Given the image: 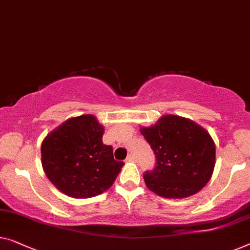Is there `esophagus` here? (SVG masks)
I'll list each match as a JSON object with an SVG mask.
<instances>
[{"mask_svg":"<svg viewBox=\"0 0 250 250\" xmlns=\"http://www.w3.org/2000/svg\"><path fill=\"white\" fill-rule=\"evenodd\" d=\"M126 161H128V162H136V157L133 155H129L128 157H126Z\"/></svg>","mask_w":250,"mask_h":250,"instance_id":"34e87169","label":"esophagus"}]
</instances>
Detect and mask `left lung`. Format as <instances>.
Wrapping results in <instances>:
<instances>
[{"instance_id": "1", "label": "left lung", "mask_w": 250, "mask_h": 250, "mask_svg": "<svg viewBox=\"0 0 250 250\" xmlns=\"http://www.w3.org/2000/svg\"><path fill=\"white\" fill-rule=\"evenodd\" d=\"M140 133L155 152L156 167L144 175L151 192L167 199H183L201 191L215 165V145L194 121L165 114Z\"/></svg>"}]
</instances>
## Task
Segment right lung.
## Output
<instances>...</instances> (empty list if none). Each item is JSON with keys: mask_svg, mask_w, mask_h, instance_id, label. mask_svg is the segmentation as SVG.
<instances>
[{"mask_svg": "<svg viewBox=\"0 0 250 250\" xmlns=\"http://www.w3.org/2000/svg\"><path fill=\"white\" fill-rule=\"evenodd\" d=\"M104 126L92 114L70 118L42 144L43 172L58 191L75 199L101 194L114 183L122 162L103 144Z\"/></svg>", "mask_w": 250, "mask_h": 250, "instance_id": "obj_1", "label": "right lung"}]
</instances>
